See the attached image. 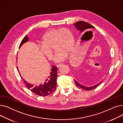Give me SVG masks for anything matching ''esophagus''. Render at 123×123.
<instances>
[{"mask_svg": "<svg viewBox=\"0 0 123 123\" xmlns=\"http://www.w3.org/2000/svg\"><path fill=\"white\" fill-rule=\"evenodd\" d=\"M63 65V64H58V65H57V66H56V67H57V68H59V67H60L61 66H62Z\"/></svg>", "mask_w": 123, "mask_h": 123, "instance_id": "1", "label": "esophagus"}]
</instances>
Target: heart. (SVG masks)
I'll return each mask as SVG.
<instances>
[{"label":"heart","instance_id":"obj_1","mask_svg":"<svg viewBox=\"0 0 123 123\" xmlns=\"http://www.w3.org/2000/svg\"><path fill=\"white\" fill-rule=\"evenodd\" d=\"M74 37L69 29L63 28L52 29L45 34L39 48L42 54L48 59H53L54 47L56 51L54 60L59 63L65 61L68 52H70L74 46Z\"/></svg>","mask_w":123,"mask_h":123}]
</instances>
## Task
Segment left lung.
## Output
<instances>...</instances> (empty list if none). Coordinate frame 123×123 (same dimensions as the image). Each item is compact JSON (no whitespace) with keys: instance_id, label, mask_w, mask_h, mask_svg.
Instances as JSON below:
<instances>
[{"instance_id":"1","label":"left lung","mask_w":123,"mask_h":123,"mask_svg":"<svg viewBox=\"0 0 123 123\" xmlns=\"http://www.w3.org/2000/svg\"><path fill=\"white\" fill-rule=\"evenodd\" d=\"M73 25L75 26V27L76 28V29L78 30H79L80 31V32H82L83 31H84L85 30H86L90 29V28H95V27H94L93 25H91V24L87 23V22H84V21H79L75 23ZM99 73V72H97L96 74H98ZM97 73H98V74H97ZM74 81H75L76 84L77 86H78L79 87H80L81 88H82L83 89L86 90H93V89L96 88V87H97L98 86H99L100 85V84L101 83V82H102V81H101L100 82L98 83L97 84H96V85H95L93 86L88 87H86V86H84L83 85H82L81 84H80V83H78V82H77V81H76L75 80H74Z\"/></svg>"}]
</instances>
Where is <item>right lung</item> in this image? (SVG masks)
<instances>
[{
	"instance_id": "1",
	"label": "right lung",
	"mask_w": 123,
	"mask_h": 123,
	"mask_svg": "<svg viewBox=\"0 0 123 123\" xmlns=\"http://www.w3.org/2000/svg\"><path fill=\"white\" fill-rule=\"evenodd\" d=\"M29 41V38L27 37V35H26L22 39V41L20 43V45H19V48H20L22 45L25 43V42H28ZM17 70L19 72V71L18 68L17 67ZM57 67L55 66H53L51 69V71L48 74V76L46 77L45 79V81L44 83L40 84L38 86H36L34 87L33 85L30 84L28 83L27 82L25 81L21 76H20L24 81L26 86L27 87V88L30 91L34 93L36 95H37L40 96H46L52 92H53L56 89V86H57Z\"/></svg>"
}]
</instances>
